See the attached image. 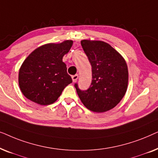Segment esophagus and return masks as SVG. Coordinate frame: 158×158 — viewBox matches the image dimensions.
<instances>
[{
  "label": "esophagus",
  "mask_w": 158,
  "mask_h": 158,
  "mask_svg": "<svg viewBox=\"0 0 158 158\" xmlns=\"http://www.w3.org/2000/svg\"><path fill=\"white\" fill-rule=\"evenodd\" d=\"M78 78V75H74L72 76V79H73V82H75Z\"/></svg>",
  "instance_id": "obj_1"
}]
</instances>
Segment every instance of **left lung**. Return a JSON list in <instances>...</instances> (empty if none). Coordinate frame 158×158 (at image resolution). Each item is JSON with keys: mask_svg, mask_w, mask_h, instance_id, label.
I'll return each mask as SVG.
<instances>
[{"mask_svg": "<svg viewBox=\"0 0 158 158\" xmlns=\"http://www.w3.org/2000/svg\"><path fill=\"white\" fill-rule=\"evenodd\" d=\"M81 46L92 67V81L87 90L75 83L79 98L90 111L103 112L115 107L128 85L126 62L111 45L101 41L82 40Z\"/></svg>", "mask_w": 158, "mask_h": 158, "instance_id": "1", "label": "left lung"}]
</instances>
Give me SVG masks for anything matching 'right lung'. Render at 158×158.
Masks as SVG:
<instances>
[{
	"mask_svg": "<svg viewBox=\"0 0 158 158\" xmlns=\"http://www.w3.org/2000/svg\"><path fill=\"white\" fill-rule=\"evenodd\" d=\"M73 41L38 47L24 60L19 70V84L28 99L40 105L55 102L73 82L62 57L70 51Z\"/></svg>",
	"mask_w": 158,
	"mask_h": 158,
	"instance_id": "add662e5",
	"label": "right lung"
}]
</instances>
